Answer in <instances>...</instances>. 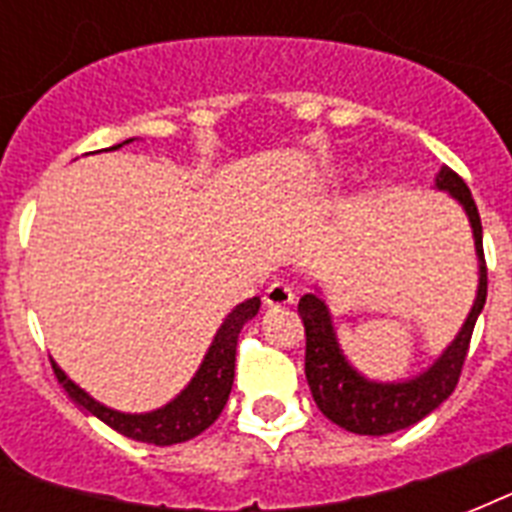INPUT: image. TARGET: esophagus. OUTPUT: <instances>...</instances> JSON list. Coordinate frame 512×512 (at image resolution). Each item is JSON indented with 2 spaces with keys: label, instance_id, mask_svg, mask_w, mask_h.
<instances>
[{
  "label": "esophagus",
  "instance_id": "esophagus-1",
  "mask_svg": "<svg viewBox=\"0 0 512 512\" xmlns=\"http://www.w3.org/2000/svg\"><path fill=\"white\" fill-rule=\"evenodd\" d=\"M265 305H271V308H281V305H292L295 303V289L289 287L287 281H273L265 289Z\"/></svg>",
  "mask_w": 512,
  "mask_h": 512
}]
</instances>
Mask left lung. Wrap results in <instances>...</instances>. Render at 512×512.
I'll return each instance as SVG.
<instances>
[{
  "label": "left lung",
  "instance_id": "obj_1",
  "mask_svg": "<svg viewBox=\"0 0 512 512\" xmlns=\"http://www.w3.org/2000/svg\"><path fill=\"white\" fill-rule=\"evenodd\" d=\"M436 185L452 193L468 212L473 236H476L478 257H481V284H478V297L462 332L428 372L409 382H398V385L366 382L342 358L327 305L321 303L316 295L300 297V305H297L300 319L305 324V377L311 385L313 401L319 404V409L327 414L329 420L350 430V433L385 436V433L409 428L414 422H420L425 414L433 412L438 404H444L460 382L473 327H476L478 313L486 303L484 233H481V217H478L473 193L452 167H446V164L441 167Z\"/></svg>",
  "mask_w": 512,
  "mask_h": 512
}]
</instances>
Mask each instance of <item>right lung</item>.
<instances>
[{
	"mask_svg": "<svg viewBox=\"0 0 512 512\" xmlns=\"http://www.w3.org/2000/svg\"><path fill=\"white\" fill-rule=\"evenodd\" d=\"M257 311H260V297H252V300H244L241 305H236V311L225 319V324L215 335V342H212V348H209L207 358H204V364L191 380V385L172 404L151 414L114 412V409L92 401L82 388H76L74 382L68 380L55 364H52V372H55L58 382L66 388V393L74 398L76 404L84 406L87 412L95 414L98 420L106 422L108 428H114L116 433H122L132 441H143V444L154 446L183 444L188 438L199 436L201 430H207L223 412L225 401L231 396L233 369H236V342H239L241 327Z\"/></svg>",
	"mask_w": 512,
	"mask_h": 512,
	"instance_id": "1",
	"label": "right lung"
}]
</instances>
